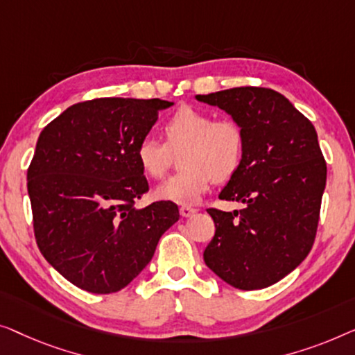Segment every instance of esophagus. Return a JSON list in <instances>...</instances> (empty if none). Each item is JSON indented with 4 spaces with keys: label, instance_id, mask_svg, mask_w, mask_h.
<instances>
[{
    "label": "esophagus",
    "instance_id": "esophagus-1",
    "mask_svg": "<svg viewBox=\"0 0 355 355\" xmlns=\"http://www.w3.org/2000/svg\"><path fill=\"white\" fill-rule=\"evenodd\" d=\"M194 214H196V209H193V207H189V206H182L180 207V216L182 217H191V216H194Z\"/></svg>",
    "mask_w": 355,
    "mask_h": 355
}]
</instances>
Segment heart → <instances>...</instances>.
Returning <instances> with one entry per match:
<instances>
[{
    "instance_id": "1",
    "label": "heart",
    "mask_w": 355,
    "mask_h": 355,
    "mask_svg": "<svg viewBox=\"0 0 355 355\" xmlns=\"http://www.w3.org/2000/svg\"><path fill=\"white\" fill-rule=\"evenodd\" d=\"M167 143L144 137L138 143L137 159L143 172L161 178L180 154L182 171L156 188V198L180 206L196 204L214 182H225L239 168L244 153V133L232 119L214 121L211 114L194 107H182L164 125Z\"/></svg>"
}]
</instances>
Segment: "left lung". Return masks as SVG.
<instances>
[{"label":"left lung","mask_w":355,"mask_h":355,"mask_svg":"<svg viewBox=\"0 0 355 355\" xmlns=\"http://www.w3.org/2000/svg\"><path fill=\"white\" fill-rule=\"evenodd\" d=\"M225 111L244 133L239 168L218 194L244 209H207L216 234L204 262L230 286H272L311 252L327 183V164L312 122L282 93L239 87L196 94Z\"/></svg>","instance_id":"8db88e82"}]
</instances>
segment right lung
<instances>
[{"mask_svg": "<svg viewBox=\"0 0 355 355\" xmlns=\"http://www.w3.org/2000/svg\"><path fill=\"white\" fill-rule=\"evenodd\" d=\"M171 106L162 99H92L67 107L40 133L27 172L35 238L43 257L85 291L125 288L180 218L171 201L135 206L149 189L138 143Z\"/></svg>", "mask_w": 355, "mask_h": 355, "instance_id": "obj_1", "label": "right lung"}]
</instances>
